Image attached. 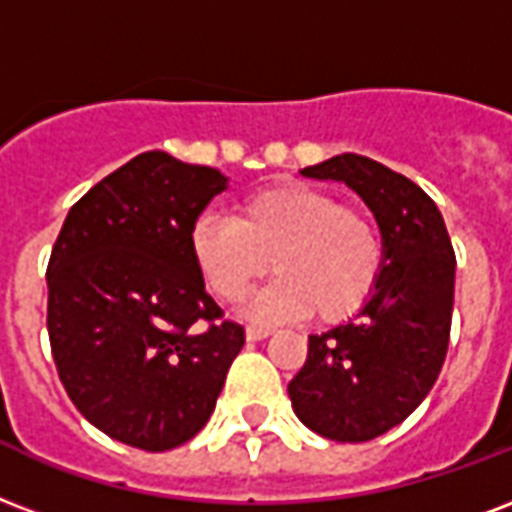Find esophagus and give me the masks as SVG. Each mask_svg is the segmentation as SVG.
Masks as SVG:
<instances>
[{"instance_id": "34e87169", "label": "esophagus", "mask_w": 512, "mask_h": 512, "mask_svg": "<svg viewBox=\"0 0 512 512\" xmlns=\"http://www.w3.org/2000/svg\"><path fill=\"white\" fill-rule=\"evenodd\" d=\"M268 335H271L268 327H247V341H263Z\"/></svg>"}]
</instances>
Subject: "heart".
Listing matches in <instances>:
<instances>
[{"label":"heart","instance_id":"heart-1","mask_svg":"<svg viewBox=\"0 0 512 512\" xmlns=\"http://www.w3.org/2000/svg\"><path fill=\"white\" fill-rule=\"evenodd\" d=\"M190 252L209 292L225 303L244 298L268 268L279 273L247 308L260 322L306 311L319 322L354 317L384 271V239L373 214L300 182L247 195L233 220L201 214L190 230Z\"/></svg>","mask_w":512,"mask_h":512}]
</instances>
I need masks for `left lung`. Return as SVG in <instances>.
Masks as SVG:
<instances>
[{
  "label": "left lung",
  "instance_id": "obj_1",
  "mask_svg": "<svg viewBox=\"0 0 512 512\" xmlns=\"http://www.w3.org/2000/svg\"><path fill=\"white\" fill-rule=\"evenodd\" d=\"M338 179L373 209L384 271L360 314L308 335L306 365L290 381L292 408L317 435L365 443L411 416L446 362L456 255L435 201L403 174L343 152L303 169Z\"/></svg>",
  "mask_w": 512,
  "mask_h": 512
}]
</instances>
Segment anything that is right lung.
<instances>
[{"instance_id":"add662e5","label":"right lung","mask_w":512,"mask_h":512,"mask_svg":"<svg viewBox=\"0 0 512 512\" xmlns=\"http://www.w3.org/2000/svg\"><path fill=\"white\" fill-rule=\"evenodd\" d=\"M228 179L150 150L69 209L48 263L50 351L77 411L112 440L169 451L212 416L244 327L222 319L190 230Z\"/></svg>"}]
</instances>
